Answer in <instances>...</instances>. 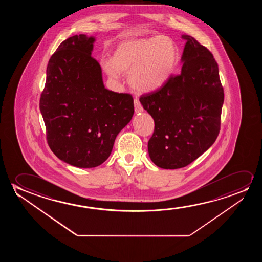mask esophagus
Instances as JSON below:
<instances>
[{"instance_id": "34e87169", "label": "esophagus", "mask_w": 262, "mask_h": 262, "mask_svg": "<svg viewBox=\"0 0 262 262\" xmlns=\"http://www.w3.org/2000/svg\"><path fill=\"white\" fill-rule=\"evenodd\" d=\"M134 109H135L136 113H140V112L143 111V107H142L140 101L138 99H134Z\"/></svg>"}]
</instances>
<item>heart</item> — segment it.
I'll list each match as a JSON object with an SVG mask.
<instances>
[{
    "mask_svg": "<svg viewBox=\"0 0 262 262\" xmlns=\"http://www.w3.org/2000/svg\"><path fill=\"white\" fill-rule=\"evenodd\" d=\"M178 49L171 38L154 36L122 41L111 57L101 59L102 68L110 78L118 80L128 72V82L136 92L147 93L159 89L172 75Z\"/></svg>",
    "mask_w": 262,
    "mask_h": 262,
    "instance_id": "heart-1",
    "label": "heart"
}]
</instances>
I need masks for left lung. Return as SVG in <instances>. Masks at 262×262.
I'll use <instances>...</instances> for the list:
<instances>
[{"label": "left lung", "mask_w": 262, "mask_h": 262, "mask_svg": "<svg viewBox=\"0 0 262 262\" xmlns=\"http://www.w3.org/2000/svg\"><path fill=\"white\" fill-rule=\"evenodd\" d=\"M182 38L186 43L181 73L140 97L155 122L149 157L164 169L182 168L196 160L215 142L221 125L224 89L217 62L194 37Z\"/></svg>", "instance_id": "1"}]
</instances>
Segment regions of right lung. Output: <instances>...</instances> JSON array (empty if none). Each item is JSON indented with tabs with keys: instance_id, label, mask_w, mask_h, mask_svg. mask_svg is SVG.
<instances>
[{
	"instance_id": "right-lung-1",
	"label": "right lung",
	"mask_w": 262,
	"mask_h": 262,
	"mask_svg": "<svg viewBox=\"0 0 262 262\" xmlns=\"http://www.w3.org/2000/svg\"><path fill=\"white\" fill-rule=\"evenodd\" d=\"M94 41L80 34L61 43L48 61L40 97L51 150L80 168L107 159L134 113L130 94L104 88L100 64L91 56Z\"/></svg>"
}]
</instances>
